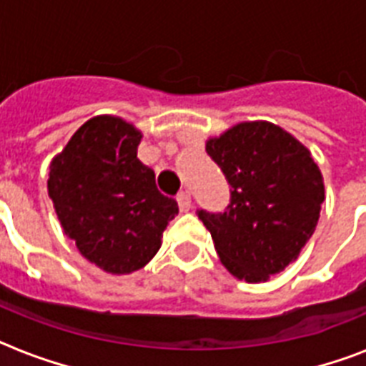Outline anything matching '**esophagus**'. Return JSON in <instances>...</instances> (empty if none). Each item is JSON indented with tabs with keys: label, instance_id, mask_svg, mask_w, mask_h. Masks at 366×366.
<instances>
[{
	"label": "esophagus",
	"instance_id": "1",
	"mask_svg": "<svg viewBox=\"0 0 366 366\" xmlns=\"http://www.w3.org/2000/svg\"><path fill=\"white\" fill-rule=\"evenodd\" d=\"M177 201H178V209L182 212H188L192 209V195H189L188 189H184L180 194L177 195Z\"/></svg>",
	"mask_w": 366,
	"mask_h": 366
}]
</instances>
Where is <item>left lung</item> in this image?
Returning a JSON list of instances; mask_svg holds the SVG:
<instances>
[{
  "instance_id": "obj_1",
  "label": "left lung",
  "mask_w": 366,
  "mask_h": 366,
  "mask_svg": "<svg viewBox=\"0 0 366 366\" xmlns=\"http://www.w3.org/2000/svg\"><path fill=\"white\" fill-rule=\"evenodd\" d=\"M207 154L229 184L224 212L199 209L232 275L267 281L295 262L315 232L323 177L310 149L267 122H244L207 140Z\"/></svg>"
}]
</instances>
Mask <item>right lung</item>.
Returning <instances> with one entry per match:
<instances>
[{"label": "right lung", "mask_w": 366, "mask_h": 366, "mask_svg": "<svg viewBox=\"0 0 366 366\" xmlns=\"http://www.w3.org/2000/svg\"><path fill=\"white\" fill-rule=\"evenodd\" d=\"M142 132L122 117L83 123L51 161L47 189L64 234L100 269L114 275L144 267L178 214L137 157Z\"/></svg>", "instance_id": "add662e5"}]
</instances>
